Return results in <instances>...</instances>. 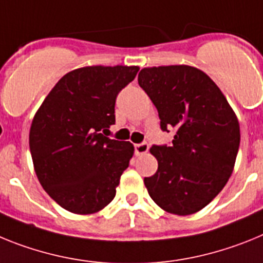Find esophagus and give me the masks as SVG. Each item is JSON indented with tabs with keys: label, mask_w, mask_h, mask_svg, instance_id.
Instances as JSON below:
<instances>
[{
	"label": "esophagus",
	"mask_w": 263,
	"mask_h": 263,
	"mask_svg": "<svg viewBox=\"0 0 263 263\" xmlns=\"http://www.w3.org/2000/svg\"><path fill=\"white\" fill-rule=\"evenodd\" d=\"M148 149H149V147H148L147 143H140V144L135 145V154L138 155V156L145 155L148 152Z\"/></svg>",
	"instance_id": "obj_1"
}]
</instances>
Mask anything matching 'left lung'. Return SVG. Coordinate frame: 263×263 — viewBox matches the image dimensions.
I'll return each mask as SVG.
<instances>
[{
	"instance_id": "left-lung-1",
	"label": "left lung",
	"mask_w": 263,
	"mask_h": 263,
	"mask_svg": "<svg viewBox=\"0 0 263 263\" xmlns=\"http://www.w3.org/2000/svg\"><path fill=\"white\" fill-rule=\"evenodd\" d=\"M139 86L157 108L172 145H152L157 171L145 177L151 198L168 213L201 211L229 180L239 147V123L217 84L186 65L145 67Z\"/></svg>"
}]
</instances>
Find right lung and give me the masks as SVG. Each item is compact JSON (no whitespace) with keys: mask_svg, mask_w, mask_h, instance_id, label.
<instances>
[{"mask_svg":"<svg viewBox=\"0 0 263 263\" xmlns=\"http://www.w3.org/2000/svg\"><path fill=\"white\" fill-rule=\"evenodd\" d=\"M138 71V66L72 70L34 115L29 135L34 171L47 195L66 211L97 213L115 197L134 145L103 132L115 124L118 93Z\"/></svg>","mask_w":263,"mask_h":263,"instance_id":"add662e5","label":"right lung"}]
</instances>
